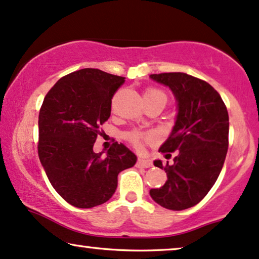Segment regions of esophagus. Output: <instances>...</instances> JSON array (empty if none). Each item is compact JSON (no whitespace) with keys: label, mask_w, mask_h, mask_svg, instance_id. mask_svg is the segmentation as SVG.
Returning <instances> with one entry per match:
<instances>
[{"label":"esophagus","mask_w":259,"mask_h":259,"mask_svg":"<svg viewBox=\"0 0 259 259\" xmlns=\"http://www.w3.org/2000/svg\"><path fill=\"white\" fill-rule=\"evenodd\" d=\"M136 165L140 168H149L151 167V163L149 160H144V158H139L136 162Z\"/></svg>","instance_id":"34e87169"}]
</instances>
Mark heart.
<instances>
[{
  "label": "heart",
  "mask_w": 259,
  "mask_h": 259,
  "mask_svg": "<svg viewBox=\"0 0 259 259\" xmlns=\"http://www.w3.org/2000/svg\"><path fill=\"white\" fill-rule=\"evenodd\" d=\"M144 98L148 99H162L164 103H167V96H165L161 90L157 89H148L146 92H144ZM151 137L149 135H146V134H142L140 132H133L127 135V140L132 142L134 146L140 148L141 144H142L144 141H149Z\"/></svg>",
  "instance_id": "1"
}]
</instances>
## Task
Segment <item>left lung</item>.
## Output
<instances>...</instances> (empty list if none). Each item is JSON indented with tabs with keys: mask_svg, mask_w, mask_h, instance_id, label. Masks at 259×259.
I'll list each match as a JSON object with an SVG mask.
<instances>
[{
	"mask_svg": "<svg viewBox=\"0 0 259 259\" xmlns=\"http://www.w3.org/2000/svg\"><path fill=\"white\" fill-rule=\"evenodd\" d=\"M168 86L177 98V122L161 153H177L173 163L163 165L167 181L150 189L162 207L182 211L199 204L215 184L229 148V113L222 97L208 82L181 72L150 74ZM170 154L165 157H170Z\"/></svg>",
	"mask_w": 259,
	"mask_h": 259,
	"instance_id": "left-lung-1",
	"label": "left lung"
}]
</instances>
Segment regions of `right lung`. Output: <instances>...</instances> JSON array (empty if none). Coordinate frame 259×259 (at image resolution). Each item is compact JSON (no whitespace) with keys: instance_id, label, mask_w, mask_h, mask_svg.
Here are the masks:
<instances>
[{"instance_id":"1","label":"right lung","mask_w":259,"mask_h":259,"mask_svg":"<svg viewBox=\"0 0 259 259\" xmlns=\"http://www.w3.org/2000/svg\"><path fill=\"white\" fill-rule=\"evenodd\" d=\"M123 77L82 68L59 79L47 92L39 112L37 154L51 185L78 208H91L111 198L120 171L136 163V155L115 142L96 154L99 126L109 119L111 99Z\"/></svg>"}]
</instances>
